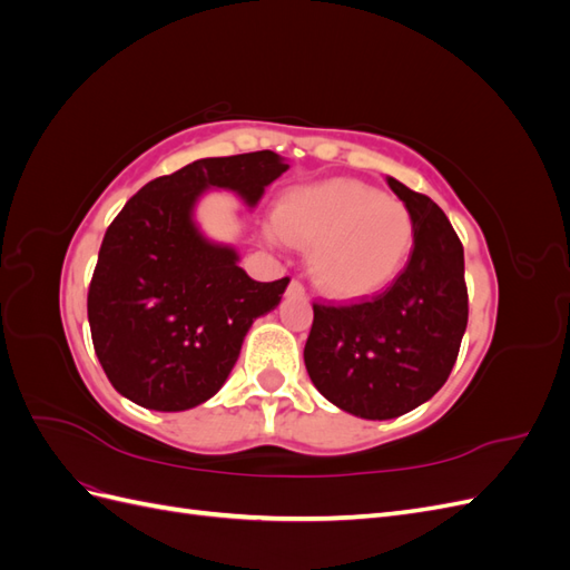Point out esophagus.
<instances>
[{
	"label": "esophagus",
	"mask_w": 570,
	"mask_h": 570,
	"mask_svg": "<svg viewBox=\"0 0 570 570\" xmlns=\"http://www.w3.org/2000/svg\"><path fill=\"white\" fill-rule=\"evenodd\" d=\"M287 292H292V295H302V297H304V295H306V287H304L299 281H292L289 287H287Z\"/></svg>",
	"instance_id": "obj_1"
}]
</instances>
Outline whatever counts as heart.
Listing matches in <instances>:
<instances>
[{
  "instance_id": "heart-1",
  "label": "heart",
  "mask_w": 570,
  "mask_h": 570,
  "mask_svg": "<svg viewBox=\"0 0 570 570\" xmlns=\"http://www.w3.org/2000/svg\"><path fill=\"white\" fill-rule=\"evenodd\" d=\"M268 235L312 247L316 285L333 297L358 299L400 278L416 243V223L402 199L337 178L289 189Z\"/></svg>"
}]
</instances>
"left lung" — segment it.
Listing matches in <instances>:
<instances>
[{"label":"left lung","instance_id":"left-lung-1","mask_svg":"<svg viewBox=\"0 0 570 570\" xmlns=\"http://www.w3.org/2000/svg\"><path fill=\"white\" fill-rule=\"evenodd\" d=\"M416 223L406 268L356 304H314L304 364L316 390L368 421L396 419L450 377L469 323L463 245L440 206L387 178Z\"/></svg>","mask_w":570,"mask_h":570}]
</instances>
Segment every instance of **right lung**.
Here are the masks:
<instances>
[{
	"label": "right lung",
	"instance_id": "add662e5",
	"mask_svg": "<svg viewBox=\"0 0 570 570\" xmlns=\"http://www.w3.org/2000/svg\"><path fill=\"white\" fill-rule=\"evenodd\" d=\"M287 164L249 151L187 164L147 183L111 220L88 289L92 344L109 383L154 411H185L226 383L252 323L278 306L289 278L252 281L233 247L193 220L206 187L249 206Z\"/></svg>",
	"mask_w": 570,
	"mask_h": 570
}]
</instances>
